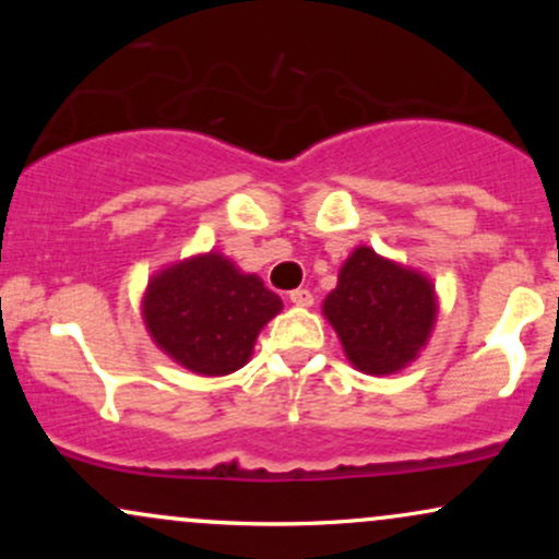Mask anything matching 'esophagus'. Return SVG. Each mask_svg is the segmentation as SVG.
<instances>
[{
    "label": "esophagus",
    "instance_id": "1",
    "mask_svg": "<svg viewBox=\"0 0 559 559\" xmlns=\"http://www.w3.org/2000/svg\"><path fill=\"white\" fill-rule=\"evenodd\" d=\"M288 299H292L297 307H312V301H316V299H312V294L307 292V288H297V292L288 294Z\"/></svg>",
    "mask_w": 559,
    "mask_h": 559
}]
</instances>
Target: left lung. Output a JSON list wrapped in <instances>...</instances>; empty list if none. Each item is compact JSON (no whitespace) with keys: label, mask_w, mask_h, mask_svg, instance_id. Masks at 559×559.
<instances>
[{"label":"left lung","mask_w":559,"mask_h":559,"mask_svg":"<svg viewBox=\"0 0 559 559\" xmlns=\"http://www.w3.org/2000/svg\"><path fill=\"white\" fill-rule=\"evenodd\" d=\"M346 360L365 376H394L413 365L431 338L439 297L433 281L415 267L357 247L323 299Z\"/></svg>","instance_id":"left-lung-1"}]
</instances>
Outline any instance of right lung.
Masks as SVG:
<instances>
[{"label":"right lung","instance_id":"right-lung-1","mask_svg":"<svg viewBox=\"0 0 559 559\" xmlns=\"http://www.w3.org/2000/svg\"><path fill=\"white\" fill-rule=\"evenodd\" d=\"M284 310L260 275L210 252L165 265L141 297V318L159 352L197 376L243 368L260 331Z\"/></svg>","mask_w":559,"mask_h":559}]
</instances>
